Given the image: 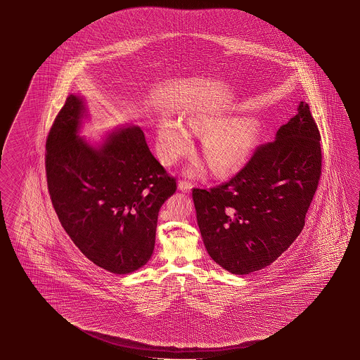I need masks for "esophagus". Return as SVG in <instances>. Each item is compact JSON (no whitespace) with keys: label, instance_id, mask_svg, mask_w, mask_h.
Wrapping results in <instances>:
<instances>
[{"label":"esophagus","instance_id":"esophagus-1","mask_svg":"<svg viewBox=\"0 0 360 360\" xmlns=\"http://www.w3.org/2000/svg\"><path fill=\"white\" fill-rule=\"evenodd\" d=\"M178 188L181 189L182 192L189 193V192H191V189H192V184L187 182V181H179V183H178Z\"/></svg>","mask_w":360,"mask_h":360}]
</instances>
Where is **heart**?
Instances as JSON below:
<instances>
[{
	"instance_id": "b5f03b06",
	"label": "heart",
	"mask_w": 360,
	"mask_h": 360,
	"mask_svg": "<svg viewBox=\"0 0 360 360\" xmlns=\"http://www.w3.org/2000/svg\"><path fill=\"white\" fill-rule=\"evenodd\" d=\"M189 129L206 133L203 139V154L213 172L230 174L241 167L257 141L259 124L256 119H231L224 115L193 112L187 118ZM160 154L165 163H174L187 153L192 144L186 127L176 119L165 118L158 127ZM192 169V174H197Z\"/></svg>"
}]
</instances>
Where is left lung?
Wrapping results in <instances>:
<instances>
[{"label":"left lung","mask_w":360,"mask_h":360,"mask_svg":"<svg viewBox=\"0 0 360 360\" xmlns=\"http://www.w3.org/2000/svg\"><path fill=\"white\" fill-rule=\"evenodd\" d=\"M320 176V133L300 101L275 141L256 148L235 177L192 191L207 252L235 275L272 264L304 229Z\"/></svg>","instance_id":"left-lung-1"}]
</instances>
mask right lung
I'll use <instances>...</instances> for the list:
<instances>
[{"label":"right lung","instance_id":"right-lung-1","mask_svg":"<svg viewBox=\"0 0 360 360\" xmlns=\"http://www.w3.org/2000/svg\"><path fill=\"white\" fill-rule=\"evenodd\" d=\"M83 98L69 95L46 139L50 198L60 224L95 265L129 274L153 254L158 212L176 189L150 153L143 130H114L93 147L79 136Z\"/></svg>","mask_w":360,"mask_h":360}]
</instances>
